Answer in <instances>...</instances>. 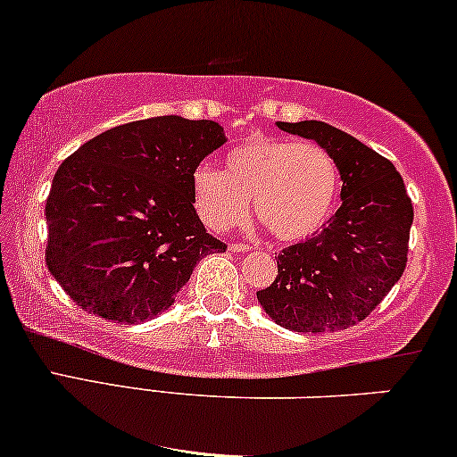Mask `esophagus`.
<instances>
[{
    "label": "esophagus",
    "mask_w": 457,
    "mask_h": 457,
    "mask_svg": "<svg viewBox=\"0 0 457 457\" xmlns=\"http://www.w3.org/2000/svg\"><path fill=\"white\" fill-rule=\"evenodd\" d=\"M230 252H252V245H247V243H230Z\"/></svg>",
    "instance_id": "1"
}]
</instances>
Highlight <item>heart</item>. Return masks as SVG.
Returning a JSON list of instances; mask_svg holds the SVG:
<instances>
[{"label": "heart", "mask_w": 457, "mask_h": 457, "mask_svg": "<svg viewBox=\"0 0 457 457\" xmlns=\"http://www.w3.org/2000/svg\"><path fill=\"white\" fill-rule=\"evenodd\" d=\"M191 188L197 214L216 233L237 227L253 199V212L272 237L300 241L329 218L340 176L319 145L252 136L227 153L222 171L197 165Z\"/></svg>", "instance_id": "b5f03b06"}]
</instances>
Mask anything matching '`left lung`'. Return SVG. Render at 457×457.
<instances>
[{
    "instance_id": "left-lung-1",
    "label": "left lung",
    "mask_w": 457,
    "mask_h": 457,
    "mask_svg": "<svg viewBox=\"0 0 457 457\" xmlns=\"http://www.w3.org/2000/svg\"><path fill=\"white\" fill-rule=\"evenodd\" d=\"M315 140L334 159L342 205L306 241L277 256V279L258 292L262 311L292 331H336L363 321L401 279L413 222L411 199L395 165L323 121H277Z\"/></svg>"
}]
</instances>
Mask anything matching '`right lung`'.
Masks as SVG:
<instances>
[{"instance_id": "obj_1", "label": "right lung", "mask_w": 457, "mask_h": 457, "mask_svg": "<svg viewBox=\"0 0 457 457\" xmlns=\"http://www.w3.org/2000/svg\"><path fill=\"white\" fill-rule=\"evenodd\" d=\"M224 142L220 123L163 115L106 129L64 159L46 201V264L77 306L146 321L174 304L201 258L227 250L191 188Z\"/></svg>"}]
</instances>
